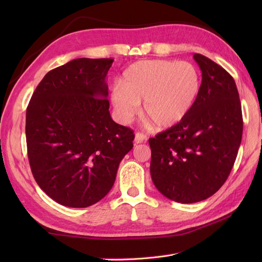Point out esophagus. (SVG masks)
I'll return each mask as SVG.
<instances>
[{"instance_id":"1","label":"esophagus","mask_w":262,"mask_h":262,"mask_svg":"<svg viewBox=\"0 0 262 262\" xmlns=\"http://www.w3.org/2000/svg\"><path fill=\"white\" fill-rule=\"evenodd\" d=\"M146 141V135H144L143 133H136L135 134V143H143Z\"/></svg>"}]
</instances>
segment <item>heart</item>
<instances>
[{
  "instance_id": "heart-1",
  "label": "heart",
  "mask_w": 262,
  "mask_h": 262,
  "mask_svg": "<svg viewBox=\"0 0 262 262\" xmlns=\"http://www.w3.org/2000/svg\"><path fill=\"white\" fill-rule=\"evenodd\" d=\"M200 77L189 62L151 59L128 68L119 85L111 89L110 101L117 119L128 124L140 103L143 114L158 128H170L186 118L198 97Z\"/></svg>"
}]
</instances>
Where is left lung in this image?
<instances>
[{"label":"left lung","instance_id":"8db88e82","mask_svg":"<svg viewBox=\"0 0 262 262\" xmlns=\"http://www.w3.org/2000/svg\"><path fill=\"white\" fill-rule=\"evenodd\" d=\"M193 59L203 76L193 107L179 124L148 140L154 186L181 204L202 202L224 185L243 130L233 77L203 55L194 54Z\"/></svg>","mask_w":262,"mask_h":262}]
</instances>
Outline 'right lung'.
<instances>
[{"label":"right lung","mask_w":262,"mask_h":262,"mask_svg":"<svg viewBox=\"0 0 262 262\" xmlns=\"http://www.w3.org/2000/svg\"><path fill=\"white\" fill-rule=\"evenodd\" d=\"M111 58H76L43 76L26 116L28 158L55 202L84 208L113 188L134 133L111 118L105 76Z\"/></svg>","instance_id":"add662e5"}]
</instances>
